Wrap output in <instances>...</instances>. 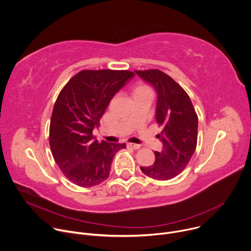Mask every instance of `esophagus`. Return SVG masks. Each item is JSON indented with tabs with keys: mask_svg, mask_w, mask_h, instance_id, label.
<instances>
[{
	"mask_svg": "<svg viewBox=\"0 0 251 251\" xmlns=\"http://www.w3.org/2000/svg\"><path fill=\"white\" fill-rule=\"evenodd\" d=\"M126 146H127L128 148H133V149H136V150H138V149H140V148H141V145L133 144V143H127Z\"/></svg>",
	"mask_w": 251,
	"mask_h": 251,
	"instance_id": "34e87169",
	"label": "esophagus"
}]
</instances>
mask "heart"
Returning <instances> with one entry per match:
<instances>
[{
    "label": "heart",
    "mask_w": 251,
    "mask_h": 251,
    "mask_svg": "<svg viewBox=\"0 0 251 251\" xmlns=\"http://www.w3.org/2000/svg\"><path fill=\"white\" fill-rule=\"evenodd\" d=\"M144 92H150L149 88L146 87V86H144V85H138V86H136V88L134 89L133 95L139 94V93H144Z\"/></svg>",
    "instance_id": "1"
}]
</instances>
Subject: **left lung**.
<instances>
[{
	"label": "left lung",
	"mask_w": 251,
	"mask_h": 251,
	"mask_svg": "<svg viewBox=\"0 0 251 251\" xmlns=\"http://www.w3.org/2000/svg\"><path fill=\"white\" fill-rule=\"evenodd\" d=\"M135 74L155 88L156 121L163 127L157 136L163 143L162 151L154 152L152 166L140 169L155 180H171L184 171L196 151L198 115L187 92L163 71L135 70Z\"/></svg>",
	"instance_id": "obj_1"
}]
</instances>
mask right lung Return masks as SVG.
Segmentation results:
<instances>
[{
    "instance_id": "right-lung-1",
    "label": "right lung",
    "mask_w": 251,
    "mask_h": 251,
    "mask_svg": "<svg viewBox=\"0 0 251 251\" xmlns=\"http://www.w3.org/2000/svg\"><path fill=\"white\" fill-rule=\"evenodd\" d=\"M134 75L128 70H82L60 91L50 119V145L56 165L74 184H101L109 176L115 154L126 147L98 142L92 131L113 96Z\"/></svg>"
}]
</instances>
